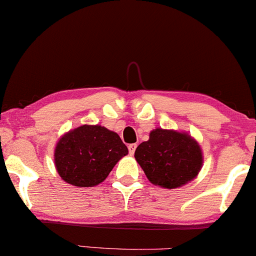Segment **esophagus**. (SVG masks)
Here are the masks:
<instances>
[{
	"label": "esophagus",
	"mask_w": 256,
	"mask_h": 256,
	"mask_svg": "<svg viewBox=\"0 0 256 256\" xmlns=\"http://www.w3.org/2000/svg\"><path fill=\"white\" fill-rule=\"evenodd\" d=\"M136 148H137L136 143H132V144L128 146V152H130L131 155L134 154V150H136Z\"/></svg>",
	"instance_id": "34e87169"
}]
</instances>
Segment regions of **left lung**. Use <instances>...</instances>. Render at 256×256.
Wrapping results in <instances>:
<instances>
[{
    "instance_id": "8db88e82",
    "label": "left lung",
    "mask_w": 256,
    "mask_h": 256,
    "mask_svg": "<svg viewBox=\"0 0 256 256\" xmlns=\"http://www.w3.org/2000/svg\"><path fill=\"white\" fill-rule=\"evenodd\" d=\"M134 158L149 182L166 189L189 183L204 162L201 148L190 134L164 128L152 130L149 140L137 146Z\"/></svg>"
}]
</instances>
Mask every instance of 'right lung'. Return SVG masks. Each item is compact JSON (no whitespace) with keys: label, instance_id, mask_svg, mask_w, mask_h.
<instances>
[{"label":"right lung","instance_id":"add662e5","mask_svg":"<svg viewBox=\"0 0 256 256\" xmlns=\"http://www.w3.org/2000/svg\"><path fill=\"white\" fill-rule=\"evenodd\" d=\"M128 152L116 132L101 125H83L58 140L54 161L66 183L89 188L102 183Z\"/></svg>","mask_w":256,"mask_h":256}]
</instances>
